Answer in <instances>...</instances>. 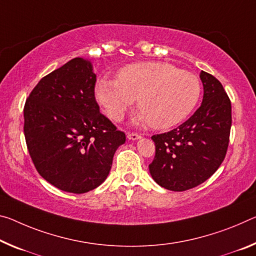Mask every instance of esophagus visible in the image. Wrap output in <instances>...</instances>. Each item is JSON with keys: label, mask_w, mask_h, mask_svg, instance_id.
Returning <instances> with one entry per match:
<instances>
[{"label": "esophagus", "mask_w": 256, "mask_h": 256, "mask_svg": "<svg viewBox=\"0 0 256 256\" xmlns=\"http://www.w3.org/2000/svg\"><path fill=\"white\" fill-rule=\"evenodd\" d=\"M140 138H141V136L138 134V133H128V140L136 141V140H139Z\"/></svg>", "instance_id": "34e87169"}]
</instances>
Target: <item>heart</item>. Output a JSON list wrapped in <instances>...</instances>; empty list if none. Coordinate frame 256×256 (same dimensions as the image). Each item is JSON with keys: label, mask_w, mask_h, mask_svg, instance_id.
I'll return each mask as SVG.
<instances>
[{"label": "heart", "mask_w": 256, "mask_h": 256, "mask_svg": "<svg viewBox=\"0 0 256 256\" xmlns=\"http://www.w3.org/2000/svg\"><path fill=\"white\" fill-rule=\"evenodd\" d=\"M196 75L166 62H136L117 72V80L102 77L96 85V98L114 120L138 100L139 122L157 130L172 128L190 115L200 100Z\"/></svg>", "instance_id": "1"}]
</instances>
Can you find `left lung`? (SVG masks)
<instances>
[{"label": "left lung", "mask_w": 256, "mask_h": 256, "mask_svg": "<svg viewBox=\"0 0 256 256\" xmlns=\"http://www.w3.org/2000/svg\"><path fill=\"white\" fill-rule=\"evenodd\" d=\"M204 96L200 107L172 131L152 136L156 154L149 172L156 184L184 192L205 182L224 160L231 128V102L222 84L200 72Z\"/></svg>", "instance_id": "obj_1"}]
</instances>
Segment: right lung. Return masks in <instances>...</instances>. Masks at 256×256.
Returning <instances> with one entry per match:
<instances>
[{"mask_svg":"<svg viewBox=\"0 0 256 256\" xmlns=\"http://www.w3.org/2000/svg\"><path fill=\"white\" fill-rule=\"evenodd\" d=\"M96 75L74 58L44 76L24 108V133L40 176L62 192L84 194L107 179L125 133L99 110Z\"/></svg>","mask_w":256,"mask_h":256,"instance_id":"obj_1","label":"right lung"}]
</instances>
